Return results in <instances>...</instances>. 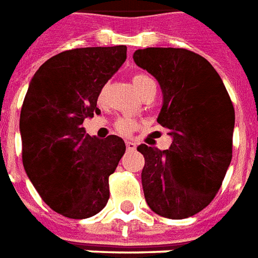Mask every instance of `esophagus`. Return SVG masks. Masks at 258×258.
I'll use <instances>...</instances> for the list:
<instances>
[{
  "label": "esophagus",
  "instance_id": "1",
  "mask_svg": "<svg viewBox=\"0 0 258 258\" xmlns=\"http://www.w3.org/2000/svg\"><path fill=\"white\" fill-rule=\"evenodd\" d=\"M125 146H127V149H128V150H134V149L137 148V144H135V142H133V141H125Z\"/></svg>",
  "mask_w": 258,
  "mask_h": 258
}]
</instances>
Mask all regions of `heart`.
<instances>
[{
    "instance_id": "1",
    "label": "heart",
    "mask_w": 258,
    "mask_h": 258,
    "mask_svg": "<svg viewBox=\"0 0 258 258\" xmlns=\"http://www.w3.org/2000/svg\"><path fill=\"white\" fill-rule=\"evenodd\" d=\"M131 82H133L134 89L138 91L139 94H141L149 85H154V82L152 81L148 75H145V74H135V75H133V78H131ZM97 100H98V104H102V102H104L105 89H101L100 93H98V97H97ZM137 127H138V121L135 119H133V117H128V116H124V117H120V119L116 120V130L119 131L120 134H130V133H133Z\"/></svg>"
}]
</instances>
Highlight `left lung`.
I'll return each mask as SVG.
<instances>
[{
    "label": "left lung",
    "instance_id": "left-lung-1",
    "mask_svg": "<svg viewBox=\"0 0 258 258\" xmlns=\"http://www.w3.org/2000/svg\"><path fill=\"white\" fill-rule=\"evenodd\" d=\"M135 64L156 78L163 90L157 121L173 141L168 150L139 145L144 154L142 187L153 212L186 219L215 198L232 158L235 110L216 70L182 47H146Z\"/></svg>",
    "mask_w": 258,
    "mask_h": 258
}]
</instances>
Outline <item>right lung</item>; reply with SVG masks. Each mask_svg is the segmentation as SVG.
Instances as JSON below:
<instances>
[{"label":"right lung","mask_w":258,"mask_h":258,"mask_svg":"<svg viewBox=\"0 0 258 258\" xmlns=\"http://www.w3.org/2000/svg\"><path fill=\"white\" fill-rule=\"evenodd\" d=\"M127 58V46L61 51L32 76L20 112L23 165L47 207L87 219L109 200V176L125 152L120 137L97 139L83 120L100 113L97 97Z\"/></svg>","instance_id":"obj_1"}]
</instances>
